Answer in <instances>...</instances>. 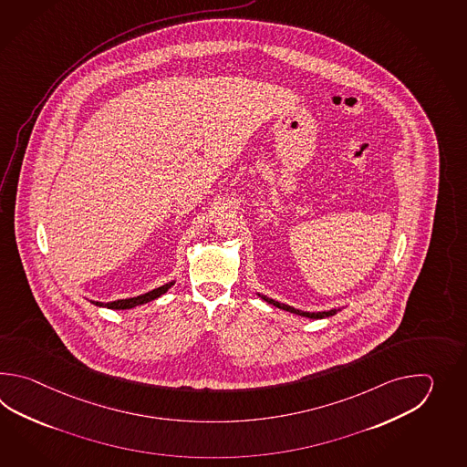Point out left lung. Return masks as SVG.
I'll return each mask as SVG.
<instances>
[{"label":"left lung","instance_id":"1","mask_svg":"<svg viewBox=\"0 0 467 467\" xmlns=\"http://www.w3.org/2000/svg\"><path fill=\"white\" fill-rule=\"evenodd\" d=\"M260 296V294H258ZM260 297L264 298L265 302L268 304H272L274 307L282 308V310H287L290 314H297L300 317H308V318H326L330 317V316H334V314H337L340 308H332V310H324V312H304V310H298V308L290 307L287 304H280L277 300H274V298L265 297V296H260Z\"/></svg>","mask_w":467,"mask_h":467}]
</instances>
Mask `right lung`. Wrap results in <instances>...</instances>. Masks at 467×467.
I'll list each match as a JSON object with an SVG mask.
<instances>
[{
  "label": "right lung",
  "instance_id": "obj_1",
  "mask_svg": "<svg viewBox=\"0 0 467 467\" xmlns=\"http://www.w3.org/2000/svg\"><path fill=\"white\" fill-rule=\"evenodd\" d=\"M173 284H175V282H169V284H165V285H161V287L153 288V290H150L147 294H143V296H137V297L119 298V300H115V302H107V304L91 300V304H93V306H99V307L115 308V310L133 308L137 307V306H141V304L151 302V300L159 298L160 296H163V294H165V292H167Z\"/></svg>",
  "mask_w": 467,
  "mask_h": 467
}]
</instances>
